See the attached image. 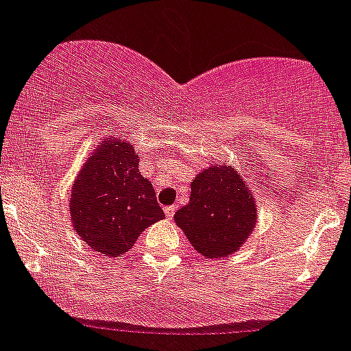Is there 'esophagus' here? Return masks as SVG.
Listing matches in <instances>:
<instances>
[{
	"label": "esophagus",
	"instance_id": "1",
	"mask_svg": "<svg viewBox=\"0 0 351 351\" xmlns=\"http://www.w3.org/2000/svg\"><path fill=\"white\" fill-rule=\"evenodd\" d=\"M175 206H166V210H164V212H166V217L167 219H173V215H175Z\"/></svg>",
	"mask_w": 351,
	"mask_h": 351
}]
</instances>
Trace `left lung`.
I'll use <instances>...</instances> for the list:
<instances>
[{
  "label": "left lung",
  "instance_id": "8db88e82",
  "mask_svg": "<svg viewBox=\"0 0 351 351\" xmlns=\"http://www.w3.org/2000/svg\"><path fill=\"white\" fill-rule=\"evenodd\" d=\"M175 221L199 254L215 260L237 251L251 234L254 201L231 167L212 166L194 178L191 201L176 210Z\"/></svg>",
  "mask_w": 351,
  "mask_h": 351
}]
</instances>
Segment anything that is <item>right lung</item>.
Here are the masks:
<instances>
[{
	"mask_svg": "<svg viewBox=\"0 0 351 351\" xmlns=\"http://www.w3.org/2000/svg\"><path fill=\"white\" fill-rule=\"evenodd\" d=\"M138 164L132 146L112 139L93 152L72 187L75 231L100 254H123L146 228L164 219L154 187Z\"/></svg>",
	"mask_w": 351,
	"mask_h": 351,
	"instance_id": "add662e5",
	"label": "right lung"
}]
</instances>
